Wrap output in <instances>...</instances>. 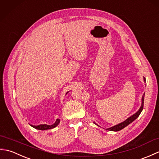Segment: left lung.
<instances>
[{"label": "left lung", "mask_w": 159, "mask_h": 159, "mask_svg": "<svg viewBox=\"0 0 159 159\" xmlns=\"http://www.w3.org/2000/svg\"><path fill=\"white\" fill-rule=\"evenodd\" d=\"M144 81L146 82V79L144 78ZM144 96H145V93L143 95V97H142V104H141V106L140 107V109H139V111H137V112L136 113H134V115H133V116H130V117H128L127 120H125L124 121H123V122H121L119 124L117 125H116V126H114L113 127L111 128H107V130H111V131H119L121 129H123L124 128H125L126 126H127L128 124H130L131 122H133V121L134 120H135L139 116L140 113H141V111H142L143 109V103H144Z\"/></svg>", "instance_id": "8db88e82"}]
</instances>
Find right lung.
I'll return each instance as SVG.
<instances>
[{
	"label": "right lung",
	"instance_id": "obj_1",
	"mask_svg": "<svg viewBox=\"0 0 159 159\" xmlns=\"http://www.w3.org/2000/svg\"><path fill=\"white\" fill-rule=\"evenodd\" d=\"M60 122V120L57 119L55 121V123L52 124V125H47V124H41L39 125V126H33V125H31V126L33 128H36V129L38 130H48V129H51V128H53L56 127L57 125H58Z\"/></svg>",
	"mask_w": 159,
	"mask_h": 159
}]
</instances>
